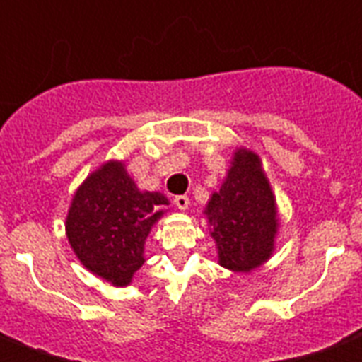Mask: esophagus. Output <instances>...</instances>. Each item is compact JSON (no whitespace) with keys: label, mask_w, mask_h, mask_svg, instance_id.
<instances>
[{"label":"esophagus","mask_w":362,"mask_h":362,"mask_svg":"<svg viewBox=\"0 0 362 362\" xmlns=\"http://www.w3.org/2000/svg\"><path fill=\"white\" fill-rule=\"evenodd\" d=\"M174 204H176V208H180V210H188L190 200H188V196H176V198H174Z\"/></svg>","instance_id":"1"}]
</instances>
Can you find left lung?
<instances>
[{
  "label": "left lung",
  "instance_id": "1",
  "mask_svg": "<svg viewBox=\"0 0 362 362\" xmlns=\"http://www.w3.org/2000/svg\"><path fill=\"white\" fill-rule=\"evenodd\" d=\"M204 214L218 264L226 269L252 274L274 255L279 212L262 158L253 150L235 148L222 186L210 196Z\"/></svg>",
  "mask_w": 362,
  "mask_h": 362
}]
</instances>
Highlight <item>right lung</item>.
Wrapping results in <instances>:
<instances>
[{
	"mask_svg": "<svg viewBox=\"0 0 362 362\" xmlns=\"http://www.w3.org/2000/svg\"><path fill=\"white\" fill-rule=\"evenodd\" d=\"M168 198L140 190L122 160L90 172L69 206L65 232L78 262L115 287H127L144 259L152 226L164 216Z\"/></svg>",
	"mask_w": 362,
	"mask_h": 362,
	"instance_id": "right-lung-1",
	"label": "right lung"
}]
</instances>
